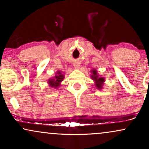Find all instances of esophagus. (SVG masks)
<instances>
[{
    "label": "esophagus",
    "mask_w": 149,
    "mask_h": 149,
    "mask_svg": "<svg viewBox=\"0 0 149 149\" xmlns=\"http://www.w3.org/2000/svg\"><path fill=\"white\" fill-rule=\"evenodd\" d=\"M73 66H74L75 69H78L80 68V64L78 62H75L74 64H73Z\"/></svg>",
    "instance_id": "34e87169"
}]
</instances>
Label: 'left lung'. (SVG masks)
I'll return each mask as SVG.
<instances>
[{
  "instance_id": "left-lung-1",
  "label": "left lung",
  "mask_w": 149,
  "mask_h": 149,
  "mask_svg": "<svg viewBox=\"0 0 149 149\" xmlns=\"http://www.w3.org/2000/svg\"><path fill=\"white\" fill-rule=\"evenodd\" d=\"M90 72L92 73L91 76H90V78L95 82V87H96L97 89L102 90L103 88L104 82H105V78L100 76V74H98L96 69H92Z\"/></svg>"
}]
</instances>
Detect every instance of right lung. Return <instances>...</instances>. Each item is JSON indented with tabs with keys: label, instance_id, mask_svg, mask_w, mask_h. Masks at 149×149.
<instances>
[{
	"label": "right lung",
	"instance_id": "obj_1",
	"mask_svg": "<svg viewBox=\"0 0 149 149\" xmlns=\"http://www.w3.org/2000/svg\"><path fill=\"white\" fill-rule=\"evenodd\" d=\"M64 79V74L61 71H58L55 73V76L53 78H50L47 80V83L48 85L51 88H58L60 86L61 83Z\"/></svg>",
	"mask_w": 149,
	"mask_h": 149
}]
</instances>
